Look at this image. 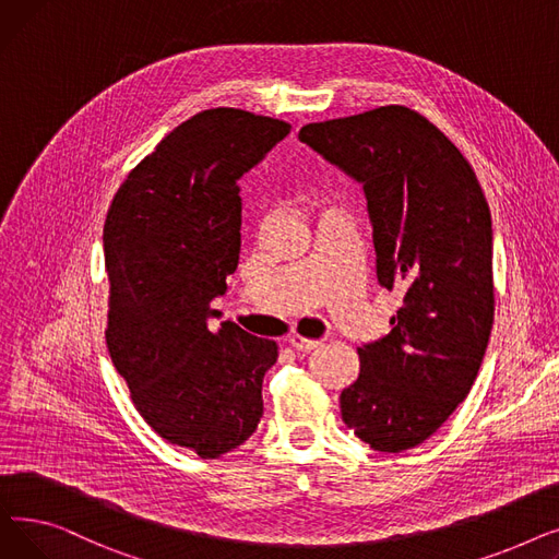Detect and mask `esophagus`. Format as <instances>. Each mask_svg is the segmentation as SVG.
<instances>
[{"label": "esophagus", "mask_w": 559, "mask_h": 559, "mask_svg": "<svg viewBox=\"0 0 559 559\" xmlns=\"http://www.w3.org/2000/svg\"><path fill=\"white\" fill-rule=\"evenodd\" d=\"M289 344H292V348L299 350V354H308V350L317 348L321 342H319V340H308V337H304V335H292V337H289Z\"/></svg>", "instance_id": "obj_1"}]
</instances>
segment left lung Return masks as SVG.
Returning <instances> with one entry per match:
<instances>
[{"label": "left lung", "instance_id": "obj_1", "mask_svg": "<svg viewBox=\"0 0 559 559\" xmlns=\"http://www.w3.org/2000/svg\"><path fill=\"white\" fill-rule=\"evenodd\" d=\"M362 183L376 276L403 292L392 331L358 346L342 419L373 451L415 449L472 392L493 324L491 215L457 146L407 106H380L299 131Z\"/></svg>", "mask_w": 559, "mask_h": 559}]
</instances>
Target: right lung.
<instances>
[{
    "mask_svg": "<svg viewBox=\"0 0 559 559\" xmlns=\"http://www.w3.org/2000/svg\"><path fill=\"white\" fill-rule=\"evenodd\" d=\"M289 129L240 108L201 110L129 171L106 215L110 360L140 417L205 460L253 435L278 358L274 340L233 321L211 331L209 317L240 260V179Z\"/></svg>",
    "mask_w": 559,
    "mask_h": 559,
    "instance_id": "obj_1",
    "label": "right lung"
}]
</instances>
